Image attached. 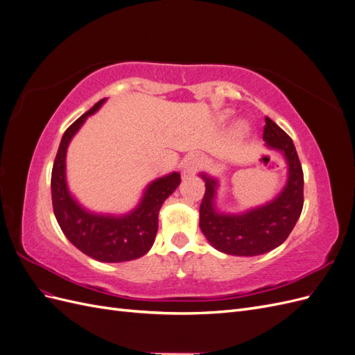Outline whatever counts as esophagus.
I'll use <instances>...</instances> for the list:
<instances>
[{"instance_id":"esophagus-1","label":"esophagus","mask_w":355,"mask_h":355,"mask_svg":"<svg viewBox=\"0 0 355 355\" xmlns=\"http://www.w3.org/2000/svg\"><path fill=\"white\" fill-rule=\"evenodd\" d=\"M201 163H202V159H201L200 155H197V154L188 155V157L184 159V175H187V176L194 175L196 171L200 168Z\"/></svg>"}]
</instances>
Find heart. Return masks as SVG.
<instances>
[{
  "label": "heart",
  "mask_w": 355,
  "mask_h": 355,
  "mask_svg": "<svg viewBox=\"0 0 355 355\" xmlns=\"http://www.w3.org/2000/svg\"><path fill=\"white\" fill-rule=\"evenodd\" d=\"M222 116L227 118L228 114H223ZM247 128H249V125H247L244 121H239L237 124H235V133H237V135H244L247 132Z\"/></svg>",
  "instance_id": "heart-1"
}]
</instances>
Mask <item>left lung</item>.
Returning a JSON list of instances; mask_svg holds the SVG:
<instances>
[{
	"label": "left lung",
	"mask_w": 355,
	"mask_h": 355,
	"mask_svg": "<svg viewBox=\"0 0 355 355\" xmlns=\"http://www.w3.org/2000/svg\"><path fill=\"white\" fill-rule=\"evenodd\" d=\"M263 141L282 153L287 163V182L274 200L243 213H222L216 207L219 180L200 173L206 192L200 206V228L214 249L232 256H257L283 244L304 207V173L293 141L271 118L265 116Z\"/></svg>",
	"instance_id": "obj_1"
}]
</instances>
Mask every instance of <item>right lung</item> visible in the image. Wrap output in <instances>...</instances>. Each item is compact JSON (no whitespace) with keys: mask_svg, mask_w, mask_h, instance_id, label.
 Here are the masks:
<instances>
[{"mask_svg":"<svg viewBox=\"0 0 355 355\" xmlns=\"http://www.w3.org/2000/svg\"><path fill=\"white\" fill-rule=\"evenodd\" d=\"M105 101H99L63 133L51 171V200L62 232L78 250L99 262L116 263L137 259L151 249L158 231L159 209L179 187L180 175L173 171L153 180L128 213L105 214L83 207L68 188L67 151L72 137Z\"/></svg>","mask_w":355,"mask_h":355,"instance_id":"right-lung-1","label":"right lung"}]
</instances>
